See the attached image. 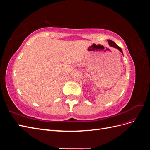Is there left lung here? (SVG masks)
<instances>
[{
    "mask_svg": "<svg viewBox=\"0 0 150 150\" xmlns=\"http://www.w3.org/2000/svg\"><path fill=\"white\" fill-rule=\"evenodd\" d=\"M108 41L109 45H110V46L111 47H115V48L117 49H118L119 51L122 54V55H123V53H122V49H121L118 46H117V45H116V44L115 42H113L112 40H108Z\"/></svg>",
    "mask_w": 150,
    "mask_h": 150,
    "instance_id": "obj_1",
    "label": "left lung"
}]
</instances>
